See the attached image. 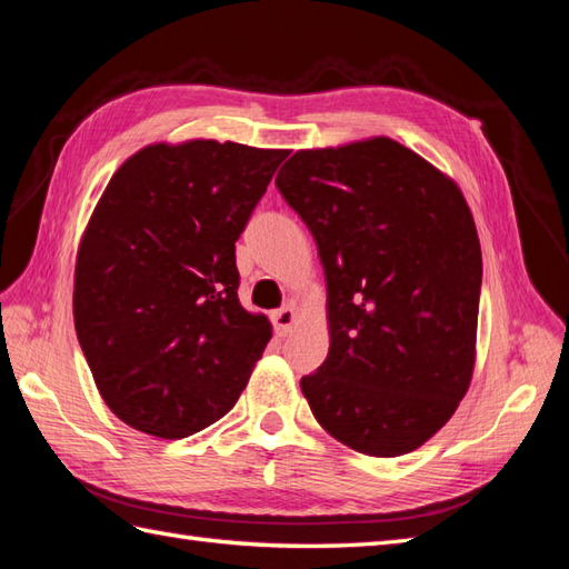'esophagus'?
I'll use <instances>...</instances> for the list:
<instances>
[{"instance_id": "esophagus-1", "label": "esophagus", "mask_w": 569, "mask_h": 569, "mask_svg": "<svg viewBox=\"0 0 569 569\" xmlns=\"http://www.w3.org/2000/svg\"><path fill=\"white\" fill-rule=\"evenodd\" d=\"M271 320H273V330L278 337H286L288 332L293 330V325L298 322V312L296 308H281V310H273L271 312Z\"/></svg>"}]
</instances>
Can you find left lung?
<instances>
[{
  "label": "left lung",
  "mask_w": 569,
  "mask_h": 569,
  "mask_svg": "<svg viewBox=\"0 0 569 569\" xmlns=\"http://www.w3.org/2000/svg\"><path fill=\"white\" fill-rule=\"evenodd\" d=\"M276 186L328 281L330 352L300 379L312 416L361 455L418 450L475 373L481 247L462 190L389 137L296 151Z\"/></svg>",
  "instance_id": "8db88e82"
}]
</instances>
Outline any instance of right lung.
Masks as SVG:
<instances>
[{"instance_id": "1", "label": "right lung", "mask_w": 569, "mask_h": 569, "mask_svg": "<svg viewBox=\"0 0 569 569\" xmlns=\"http://www.w3.org/2000/svg\"><path fill=\"white\" fill-rule=\"evenodd\" d=\"M286 149L149 143L84 227L72 318L98 391L127 426L180 440L234 408L271 340L241 308L234 241Z\"/></svg>"}]
</instances>
